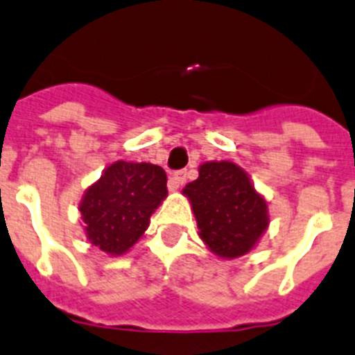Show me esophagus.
Instances as JSON below:
<instances>
[{"label": "esophagus", "mask_w": 355, "mask_h": 355, "mask_svg": "<svg viewBox=\"0 0 355 355\" xmlns=\"http://www.w3.org/2000/svg\"><path fill=\"white\" fill-rule=\"evenodd\" d=\"M185 182H187V171H175L168 180V187H170V191H177Z\"/></svg>", "instance_id": "esophagus-1"}]
</instances>
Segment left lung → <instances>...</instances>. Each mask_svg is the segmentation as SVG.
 Here are the masks:
<instances>
[{"instance_id":"left-lung-1","label":"left lung","mask_w":355,"mask_h":355,"mask_svg":"<svg viewBox=\"0 0 355 355\" xmlns=\"http://www.w3.org/2000/svg\"><path fill=\"white\" fill-rule=\"evenodd\" d=\"M198 234L220 259L248 254L270 226L268 203L247 171L231 161H207L200 177L184 187Z\"/></svg>"}]
</instances>
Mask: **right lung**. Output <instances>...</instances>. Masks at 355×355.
<instances>
[{"instance_id": "add662e5", "label": "right lung", "mask_w": 355, "mask_h": 355, "mask_svg": "<svg viewBox=\"0 0 355 355\" xmlns=\"http://www.w3.org/2000/svg\"><path fill=\"white\" fill-rule=\"evenodd\" d=\"M166 173L152 162L115 161L89 185L78 210L87 240L108 256H122L147 231L166 200Z\"/></svg>"}]
</instances>
